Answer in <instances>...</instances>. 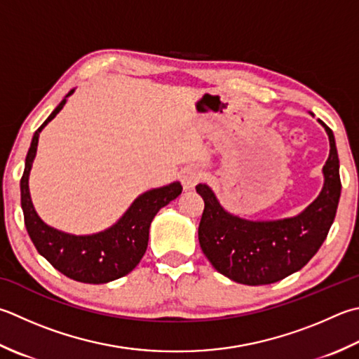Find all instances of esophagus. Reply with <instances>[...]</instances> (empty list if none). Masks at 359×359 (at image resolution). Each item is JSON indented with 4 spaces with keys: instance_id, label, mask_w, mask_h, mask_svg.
Returning <instances> with one entry per match:
<instances>
[{
    "instance_id": "1",
    "label": "esophagus",
    "mask_w": 359,
    "mask_h": 359,
    "mask_svg": "<svg viewBox=\"0 0 359 359\" xmlns=\"http://www.w3.org/2000/svg\"><path fill=\"white\" fill-rule=\"evenodd\" d=\"M202 179H203V172L198 166L185 168V170L180 172L182 185H184L185 189H193L196 185L201 184Z\"/></svg>"
}]
</instances>
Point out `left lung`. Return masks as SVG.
<instances>
[{
  "label": "left lung",
  "instance_id": "8db88e82",
  "mask_svg": "<svg viewBox=\"0 0 359 359\" xmlns=\"http://www.w3.org/2000/svg\"><path fill=\"white\" fill-rule=\"evenodd\" d=\"M319 123L330 140L325 184L318 199L299 216L245 221L227 213L207 185L196 187L205 202L199 224L201 249L222 276L250 286L276 283L304 268L325 241L338 210L341 177L334 135L324 121Z\"/></svg>",
  "mask_w": 359,
  "mask_h": 359
}]
</instances>
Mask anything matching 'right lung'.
Returning a JSON list of instances; mask_svg holds the SVG:
<instances>
[{"instance_id":"add662e5","label":"right lung","mask_w":359,"mask_h":359,"mask_svg":"<svg viewBox=\"0 0 359 359\" xmlns=\"http://www.w3.org/2000/svg\"><path fill=\"white\" fill-rule=\"evenodd\" d=\"M72 93L73 90L67 96ZM65 102L67 97L35 130L31 147L27 151L25 172L20 182L25 226L39 254L43 255L63 276L82 283H107L128 276L132 269H135L146 252L154 216L161 207L177 198L182 193V185L179 182H174L171 185L146 191L135 199L114 227L101 233L74 236L46 226L32 207L27 179L37 152L40 132L59 114Z\"/></svg>"}]
</instances>
